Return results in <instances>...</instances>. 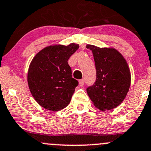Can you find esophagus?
Returning <instances> with one entry per match:
<instances>
[{"label":"esophagus","instance_id":"obj_1","mask_svg":"<svg viewBox=\"0 0 151 151\" xmlns=\"http://www.w3.org/2000/svg\"><path fill=\"white\" fill-rule=\"evenodd\" d=\"M79 84L80 87H82V86L84 84V79H80V80L79 81Z\"/></svg>","mask_w":151,"mask_h":151}]
</instances>
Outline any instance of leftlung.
I'll return each instance as SVG.
<instances>
[{
    "label": "left lung",
    "mask_w": 151,
    "mask_h": 151,
    "mask_svg": "<svg viewBox=\"0 0 151 151\" xmlns=\"http://www.w3.org/2000/svg\"><path fill=\"white\" fill-rule=\"evenodd\" d=\"M92 51L97 70V79L87 89L94 105L102 111L112 110L122 103L131 82L127 61L117 49L87 44Z\"/></svg>",
    "instance_id": "obj_1"
}]
</instances>
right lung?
Here are the masks:
<instances>
[{
    "label": "right lung",
    "mask_w": 151,
    "mask_h": 151,
    "mask_svg": "<svg viewBox=\"0 0 151 151\" xmlns=\"http://www.w3.org/2000/svg\"><path fill=\"white\" fill-rule=\"evenodd\" d=\"M79 47L74 43L46 46L30 63L29 90L37 103L46 110L59 111L70 102L78 82L72 78L67 61Z\"/></svg>",
    "instance_id": "add662e5"
}]
</instances>
